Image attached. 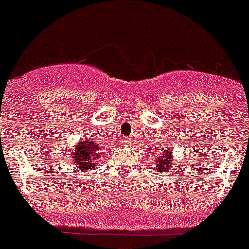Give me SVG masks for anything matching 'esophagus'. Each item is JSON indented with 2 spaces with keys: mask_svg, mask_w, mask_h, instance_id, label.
I'll return each mask as SVG.
<instances>
[{
  "mask_svg": "<svg viewBox=\"0 0 249 249\" xmlns=\"http://www.w3.org/2000/svg\"><path fill=\"white\" fill-rule=\"evenodd\" d=\"M122 142H123V144H124V146H129V144L131 143V142H130V140L126 139V137H123Z\"/></svg>",
  "mask_w": 249,
  "mask_h": 249,
  "instance_id": "obj_1",
  "label": "esophagus"
}]
</instances>
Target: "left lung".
I'll return each instance as SVG.
<instances>
[{"label": "left lung", "mask_w": 249, "mask_h": 249, "mask_svg": "<svg viewBox=\"0 0 249 249\" xmlns=\"http://www.w3.org/2000/svg\"><path fill=\"white\" fill-rule=\"evenodd\" d=\"M161 146H163V143H161ZM173 157L174 154L170 148H166L165 151L159 153V156H157L156 163H154L153 165L154 171H156L157 174L166 173L169 169H171V165H173V168H175V166H174L175 165V160L173 159Z\"/></svg>", "instance_id": "left-lung-1"}]
</instances>
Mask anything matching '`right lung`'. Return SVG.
I'll use <instances>...</instances> for the list:
<instances>
[{"mask_svg":"<svg viewBox=\"0 0 249 249\" xmlns=\"http://www.w3.org/2000/svg\"><path fill=\"white\" fill-rule=\"evenodd\" d=\"M101 157L100 146L92 141V139H85L78 142L73 149L74 166H80V170H92L98 164V158Z\"/></svg>","mask_w":249,"mask_h":249,"instance_id":"1","label":"right lung"}]
</instances>
